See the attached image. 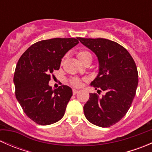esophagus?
Segmentation results:
<instances>
[{
    "label": "esophagus",
    "instance_id": "1",
    "mask_svg": "<svg viewBox=\"0 0 152 152\" xmlns=\"http://www.w3.org/2000/svg\"><path fill=\"white\" fill-rule=\"evenodd\" d=\"M79 93V90H76V89H73V95H76V93Z\"/></svg>",
    "mask_w": 152,
    "mask_h": 152
}]
</instances>
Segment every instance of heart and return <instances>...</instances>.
Masks as SVG:
<instances>
[{"label":"heart","mask_w":152,"mask_h":152,"mask_svg":"<svg viewBox=\"0 0 152 152\" xmlns=\"http://www.w3.org/2000/svg\"><path fill=\"white\" fill-rule=\"evenodd\" d=\"M90 57L92 58L91 54H90V52L87 51V50H82L77 53V58L81 62H84L86 59ZM70 83L75 87H79L81 85V81L78 79H73L72 80H70Z\"/></svg>","instance_id":"b5f03b06"}]
</instances>
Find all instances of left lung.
<instances>
[{
  "label": "left lung",
  "instance_id": "obj_1",
  "mask_svg": "<svg viewBox=\"0 0 152 152\" xmlns=\"http://www.w3.org/2000/svg\"><path fill=\"white\" fill-rule=\"evenodd\" d=\"M77 39L99 61V73L90 86L106 91L101 99L90 93L84 105L85 115L94 125L110 127L126 114L135 96L138 85L135 62L128 50L117 42L104 38Z\"/></svg>",
  "mask_w": 152,
  "mask_h": 152
}]
</instances>
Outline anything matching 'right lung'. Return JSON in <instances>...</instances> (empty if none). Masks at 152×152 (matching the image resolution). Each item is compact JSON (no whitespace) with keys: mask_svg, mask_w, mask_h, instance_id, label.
<instances>
[{"mask_svg":"<svg viewBox=\"0 0 152 152\" xmlns=\"http://www.w3.org/2000/svg\"><path fill=\"white\" fill-rule=\"evenodd\" d=\"M75 38H53L33 44L18 60L14 76L15 96L29 118L39 125L59 121L64 116L73 91L67 85L53 90L50 74L59 70L62 59L76 46Z\"/></svg>","mask_w":152,"mask_h":152,"instance_id":"obj_1","label":"right lung"}]
</instances>
